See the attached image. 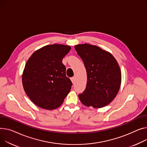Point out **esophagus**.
Instances as JSON below:
<instances>
[{"mask_svg": "<svg viewBox=\"0 0 147 147\" xmlns=\"http://www.w3.org/2000/svg\"><path fill=\"white\" fill-rule=\"evenodd\" d=\"M71 80L72 82V83L74 84L75 83V77H73L71 78Z\"/></svg>", "mask_w": 147, "mask_h": 147, "instance_id": "34e87169", "label": "esophagus"}]
</instances>
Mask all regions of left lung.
<instances>
[{"instance_id": "1", "label": "left lung", "mask_w": 147, "mask_h": 147, "mask_svg": "<svg viewBox=\"0 0 147 147\" xmlns=\"http://www.w3.org/2000/svg\"><path fill=\"white\" fill-rule=\"evenodd\" d=\"M83 60L87 76L86 89L79 94L86 106L100 108L110 103L118 94L121 84L120 67L109 53L88 44L74 47Z\"/></svg>"}]
</instances>
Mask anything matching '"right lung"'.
Returning a JSON list of instances; mask_svg holds the SVG:
<instances>
[{"label":"right lung","mask_w":147,"mask_h":147,"mask_svg":"<svg viewBox=\"0 0 147 147\" xmlns=\"http://www.w3.org/2000/svg\"><path fill=\"white\" fill-rule=\"evenodd\" d=\"M71 47L61 44L45 46L27 61L22 74L24 90L32 102L41 108L52 110L60 106L71 90L63 58Z\"/></svg>","instance_id":"1"}]
</instances>
